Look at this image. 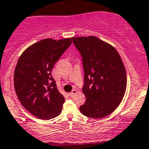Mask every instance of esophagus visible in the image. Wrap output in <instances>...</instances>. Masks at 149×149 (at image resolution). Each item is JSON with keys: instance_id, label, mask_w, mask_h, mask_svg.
<instances>
[{"instance_id": "obj_1", "label": "esophagus", "mask_w": 149, "mask_h": 149, "mask_svg": "<svg viewBox=\"0 0 149 149\" xmlns=\"http://www.w3.org/2000/svg\"><path fill=\"white\" fill-rule=\"evenodd\" d=\"M77 92H78L77 90H73V91H72L71 92H70V93H68V95H69L70 96H74V95L76 94V93H77Z\"/></svg>"}]
</instances>
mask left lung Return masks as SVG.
Listing matches in <instances>:
<instances>
[{
  "label": "left lung",
  "instance_id": "1",
  "mask_svg": "<svg viewBox=\"0 0 149 149\" xmlns=\"http://www.w3.org/2000/svg\"><path fill=\"white\" fill-rule=\"evenodd\" d=\"M82 57L86 100L81 113L99 119L111 114L121 102L126 89V73L121 57L113 47L95 36L73 38Z\"/></svg>",
  "mask_w": 149,
  "mask_h": 149
}]
</instances>
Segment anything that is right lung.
<instances>
[{
    "instance_id": "1",
    "label": "right lung",
    "mask_w": 149,
    "mask_h": 149,
    "mask_svg": "<svg viewBox=\"0 0 149 149\" xmlns=\"http://www.w3.org/2000/svg\"><path fill=\"white\" fill-rule=\"evenodd\" d=\"M71 43V38L43 39L29 47L16 65V95L25 109L41 120H50L61 112L65 98L58 92L51 71Z\"/></svg>"
}]
</instances>
